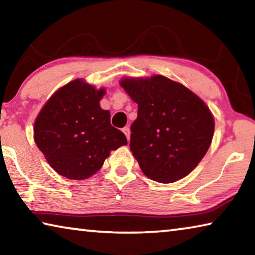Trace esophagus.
Masks as SVG:
<instances>
[{"mask_svg": "<svg viewBox=\"0 0 255 255\" xmlns=\"http://www.w3.org/2000/svg\"><path fill=\"white\" fill-rule=\"evenodd\" d=\"M123 131H124L125 135H126L127 140H128V141L130 140V129H129V127H125V128L123 129Z\"/></svg>", "mask_w": 255, "mask_h": 255, "instance_id": "esophagus-1", "label": "esophagus"}]
</instances>
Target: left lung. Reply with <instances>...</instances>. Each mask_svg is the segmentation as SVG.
<instances>
[{
	"instance_id": "left-lung-1",
	"label": "left lung",
	"mask_w": 255,
	"mask_h": 255,
	"mask_svg": "<svg viewBox=\"0 0 255 255\" xmlns=\"http://www.w3.org/2000/svg\"><path fill=\"white\" fill-rule=\"evenodd\" d=\"M120 85L138 105L130 150L143 173L161 183L187 176L213 139L209 108L184 85L162 75L125 79Z\"/></svg>"
}]
</instances>
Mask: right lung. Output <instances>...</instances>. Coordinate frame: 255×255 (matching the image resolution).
I'll return each mask as SVG.
<instances>
[{
    "label": "right lung",
    "mask_w": 255,
    "mask_h": 255,
    "mask_svg": "<svg viewBox=\"0 0 255 255\" xmlns=\"http://www.w3.org/2000/svg\"><path fill=\"white\" fill-rule=\"evenodd\" d=\"M105 90L75 80L59 89L34 123V141L58 174L84 180L101 169L111 150L127 138L111 126L110 112L100 107Z\"/></svg>",
    "instance_id": "right-lung-1"
}]
</instances>
